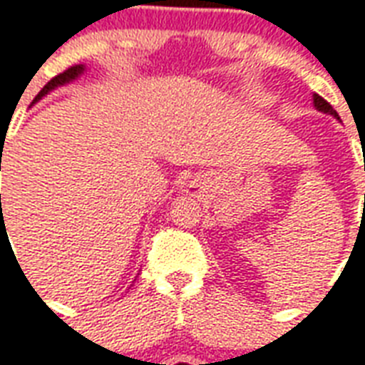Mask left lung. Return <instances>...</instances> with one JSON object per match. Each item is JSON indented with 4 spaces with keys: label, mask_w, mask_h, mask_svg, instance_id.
Here are the masks:
<instances>
[{
    "label": "left lung",
    "mask_w": 365,
    "mask_h": 365,
    "mask_svg": "<svg viewBox=\"0 0 365 365\" xmlns=\"http://www.w3.org/2000/svg\"><path fill=\"white\" fill-rule=\"evenodd\" d=\"M312 99H314V107L318 108L319 113H324V115H331V116H333V118H339L337 110H335V108L331 107L329 103L325 101L324 97L318 96V93H314ZM364 170H365V168H364Z\"/></svg>",
    "instance_id": "8db88e82"
}]
</instances>
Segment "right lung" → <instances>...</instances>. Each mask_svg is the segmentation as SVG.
Listing matches in <instances>:
<instances>
[{"instance_id":"1","label":"right lung","mask_w":365,"mask_h":365,"mask_svg":"<svg viewBox=\"0 0 365 365\" xmlns=\"http://www.w3.org/2000/svg\"><path fill=\"white\" fill-rule=\"evenodd\" d=\"M83 72H86V66H83V65H76V66H71L68 71L61 72L59 76L51 78V80H49V82H47L46 86H43V88H41L40 93H38V96L34 97V101H32V105L40 101V99H43V97H46L47 93H51L53 90H57V88H61V86H66V83H71V82H74V80H78V78L82 76ZM0 170H1V164H0ZM0 197H1V195H0Z\"/></svg>"}]
</instances>
